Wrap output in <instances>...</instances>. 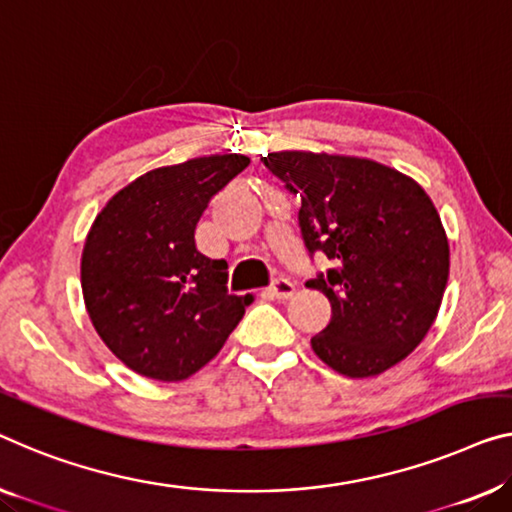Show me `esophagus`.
<instances>
[{"label":"esophagus","mask_w":512,"mask_h":512,"mask_svg":"<svg viewBox=\"0 0 512 512\" xmlns=\"http://www.w3.org/2000/svg\"><path fill=\"white\" fill-rule=\"evenodd\" d=\"M266 292H269V296L271 299H278V301H285V299H289V296L294 294V282L292 280H287V278H276L269 285V289H266Z\"/></svg>","instance_id":"esophagus-1"}]
</instances>
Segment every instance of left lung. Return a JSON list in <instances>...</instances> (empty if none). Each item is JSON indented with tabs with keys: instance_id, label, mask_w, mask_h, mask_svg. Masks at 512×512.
I'll list each match as a JSON object with an SVG mask.
<instances>
[{
	"instance_id": "left-lung-1",
	"label": "left lung",
	"mask_w": 512,
	"mask_h": 512,
	"mask_svg": "<svg viewBox=\"0 0 512 512\" xmlns=\"http://www.w3.org/2000/svg\"><path fill=\"white\" fill-rule=\"evenodd\" d=\"M262 163L301 197L310 259L333 262L305 282L331 301V322L310 340L315 354L347 377L400 363L430 331L448 282L451 250L430 197L375 160L276 151Z\"/></svg>"
}]
</instances>
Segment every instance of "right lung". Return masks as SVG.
Returning a JSON list of instances; mask_svg holds the SVG:
<instances>
[{"label":"right lung","mask_w":512,"mask_h":512,"mask_svg":"<svg viewBox=\"0 0 512 512\" xmlns=\"http://www.w3.org/2000/svg\"><path fill=\"white\" fill-rule=\"evenodd\" d=\"M239 154L158 167L119 190L82 250V294L96 333L137 375L181 381L204 368L241 322L227 264L195 246L209 202L248 167Z\"/></svg>","instance_id":"add662e5"}]
</instances>
